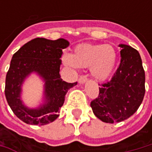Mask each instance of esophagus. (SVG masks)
<instances>
[{"label":"esophagus","instance_id":"1","mask_svg":"<svg viewBox=\"0 0 152 152\" xmlns=\"http://www.w3.org/2000/svg\"><path fill=\"white\" fill-rule=\"evenodd\" d=\"M87 80V77L85 75H81L79 78V84H84Z\"/></svg>","mask_w":152,"mask_h":152}]
</instances>
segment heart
Here are the masks:
<instances>
[{"mask_svg": "<svg viewBox=\"0 0 152 152\" xmlns=\"http://www.w3.org/2000/svg\"><path fill=\"white\" fill-rule=\"evenodd\" d=\"M117 51L110 45H80L72 55L62 56L65 65L71 67H90L91 74L97 79H107L113 72L117 62Z\"/></svg>", "mask_w": 152, "mask_h": 152, "instance_id": "1", "label": "heart"}]
</instances>
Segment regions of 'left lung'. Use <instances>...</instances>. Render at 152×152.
Listing matches in <instances>:
<instances>
[{
    "instance_id": "obj_1",
    "label": "left lung",
    "mask_w": 152,
    "mask_h": 152,
    "mask_svg": "<svg viewBox=\"0 0 152 152\" xmlns=\"http://www.w3.org/2000/svg\"><path fill=\"white\" fill-rule=\"evenodd\" d=\"M119 67L110 81L99 87V95L91 102L94 114L102 122L119 123L131 117L144 99L145 70L137 50L119 45Z\"/></svg>"
}]
</instances>
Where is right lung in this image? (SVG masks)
I'll return each instance as SVG.
<instances>
[{
	"label": "right lung",
	"mask_w": 152,
	"mask_h": 152,
	"mask_svg": "<svg viewBox=\"0 0 152 152\" xmlns=\"http://www.w3.org/2000/svg\"><path fill=\"white\" fill-rule=\"evenodd\" d=\"M68 45L69 42L64 39L50 40L35 38L23 45L12 56L6 77L5 96L13 113L23 122L45 125L58 118L67 91L77 85V82L63 81L59 73L62 49ZM33 72H36L46 82V103L38 109L26 108L20 100L21 84Z\"/></svg>",
	"instance_id": "obj_1"
}]
</instances>
